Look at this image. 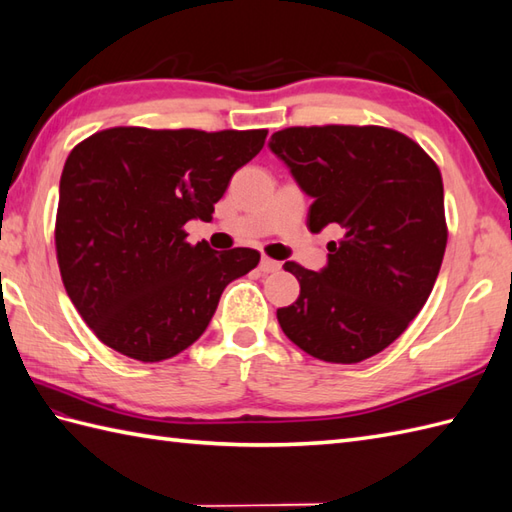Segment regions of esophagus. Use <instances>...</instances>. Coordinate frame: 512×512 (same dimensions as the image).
Listing matches in <instances>:
<instances>
[{
    "instance_id": "obj_1",
    "label": "esophagus",
    "mask_w": 512,
    "mask_h": 512,
    "mask_svg": "<svg viewBox=\"0 0 512 512\" xmlns=\"http://www.w3.org/2000/svg\"><path fill=\"white\" fill-rule=\"evenodd\" d=\"M259 268L261 272H277L281 268V264L277 259H270V257H261L259 261Z\"/></svg>"
}]
</instances>
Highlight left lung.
Instances as JSON below:
<instances>
[{
  "label": "left lung",
  "mask_w": 512,
  "mask_h": 512,
  "mask_svg": "<svg viewBox=\"0 0 512 512\" xmlns=\"http://www.w3.org/2000/svg\"><path fill=\"white\" fill-rule=\"evenodd\" d=\"M270 150L314 202L312 233L342 229L327 268H283L301 283L277 318L296 347L358 364L408 329L430 296L447 246L443 178L417 141L384 126H290Z\"/></svg>",
  "instance_id": "8db88e82"
}]
</instances>
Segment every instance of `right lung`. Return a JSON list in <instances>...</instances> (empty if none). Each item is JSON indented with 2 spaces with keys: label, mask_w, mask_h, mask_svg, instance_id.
Masks as SVG:
<instances>
[{
  "label": "right lung",
  "mask_w": 512,
  "mask_h": 512,
  "mask_svg": "<svg viewBox=\"0 0 512 512\" xmlns=\"http://www.w3.org/2000/svg\"><path fill=\"white\" fill-rule=\"evenodd\" d=\"M266 135L115 126L69 152L56 259L71 303L106 347L139 362L174 358L202 336L224 288L259 264L255 248L189 244L185 224L211 220Z\"/></svg>",
  "instance_id": "1"
}]
</instances>
